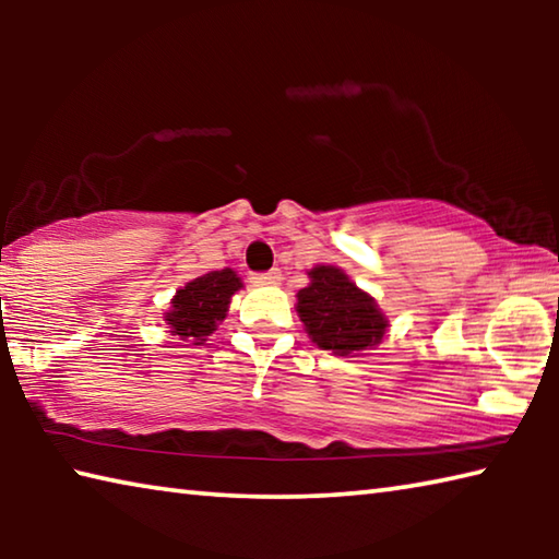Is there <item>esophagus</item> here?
Returning <instances> with one entry per match:
<instances>
[{
  "label": "esophagus",
  "mask_w": 559,
  "mask_h": 559,
  "mask_svg": "<svg viewBox=\"0 0 559 559\" xmlns=\"http://www.w3.org/2000/svg\"><path fill=\"white\" fill-rule=\"evenodd\" d=\"M281 278L283 276H281L278 269H273L269 273H253V276H251V281L257 283V286H278Z\"/></svg>",
  "instance_id": "1"
}]
</instances>
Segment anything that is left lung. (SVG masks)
<instances>
[{"mask_svg": "<svg viewBox=\"0 0 559 559\" xmlns=\"http://www.w3.org/2000/svg\"><path fill=\"white\" fill-rule=\"evenodd\" d=\"M308 286L296 293V313L318 347L340 357L382 345L390 320L370 293L343 269L320 266L308 271Z\"/></svg>", "mask_w": 559, "mask_h": 559, "instance_id": "left-lung-1", "label": "left lung"}]
</instances>
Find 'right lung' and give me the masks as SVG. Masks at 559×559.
I'll use <instances>...</instances> for the list:
<instances>
[{
  "mask_svg": "<svg viewBox=\"0 0 559 559\" xmlns=\"http://www.w3.org/2000/svg\"><path fill=\"white\" fill-rule=\"evenodd\" d=\"M243 288V281L234 269L210 271L200 278H192L169 300L165 323L169 333L192 345H202L216 325L229 313L231 298Z\"/></svg>",
  "mask_w": 559,
  "mask_h": 559,
  "instance_id": "add662e5",
  "label": "right lung"
}]
</instances>
